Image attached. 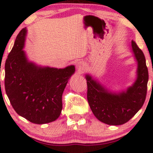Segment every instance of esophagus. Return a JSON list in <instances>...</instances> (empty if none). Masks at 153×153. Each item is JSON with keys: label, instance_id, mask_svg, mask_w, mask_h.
I'll return each instance as SVG.
<instances>
[{"label": "esophagus", "instance_id": "1", "mask_svg": "<svg viewBox=\"0 0 153 153\" xmlns=\"http://www.w3.org/2000/svg\"><path fill=\"white\" fill-rule=\"evenodd\" d=\"M76 69L79 72H83V70H84V63L83 62L79 61L76 63Z\"/></svg>", "mask_w": 153, "mask_h": 153}]
</instances>
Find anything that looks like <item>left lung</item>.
<instances>
[{
    "instance_id": "8db88e82",
    "label": "left lung",
    "mask_w": 153,
    "mask_h": 153,
    "mask_svg": "<svg viewBox=\"0 0 153 153\" xmlns=\"http://www.w3.org/2000/svg\"><path fill=\"white\" fill-rule=\"evenodd\" d=\"M132 49L138 63L137 79L126 92L115 94L107 90L90 75H86L87 99L94 116L108 125L119 126L128 122L142 107L147 94L148 71L144 54L135 42Z\"/></svg>"
}]
</instances>
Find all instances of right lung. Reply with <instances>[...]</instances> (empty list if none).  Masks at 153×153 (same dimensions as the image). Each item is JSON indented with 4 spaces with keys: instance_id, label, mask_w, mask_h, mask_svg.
I'll return each instance as SVG.
<instances>
[{
    "instance_id": "1",
    "label": "right lung",
    "mask_w": 153,
    "mask_h": 153,
    "mask_svg": "<svg viewBox=\"0 0 153 153\" xmlns=\"http://www.w3.org/2000/svg\"><path fill=\"white\" fill-rule=\"evenodd\" d=\"M26 33V27L19 33L5 61V92L17 114L43 124L60 116L62 94L75 68H41L28 62L23 50Z\"/></svg>"
}]
</instances>
